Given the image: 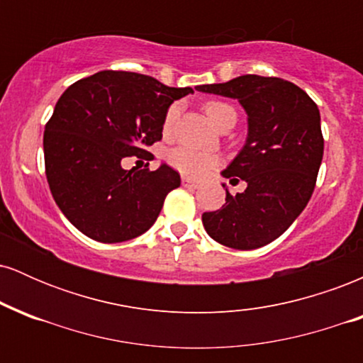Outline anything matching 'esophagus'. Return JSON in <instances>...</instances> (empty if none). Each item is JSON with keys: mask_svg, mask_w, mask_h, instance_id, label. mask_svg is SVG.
Wrapping results in <instances>:
<instances>
[{"mask_svg": "<svg viewBox=\"0 0 363 363\" xmlns=\"http://www.w3.org/2000/svg\"><path fill=\"white\" fill-rule=\"evenodd\" d=\"M182 186L187 187V189H198L199 184L196 181H191V179L187 177H182Z\"/></svg>", "mask_w": 363, "mask_h": 363, "instance_id": "obj_1", "label": "esophagus"}]
</instances>
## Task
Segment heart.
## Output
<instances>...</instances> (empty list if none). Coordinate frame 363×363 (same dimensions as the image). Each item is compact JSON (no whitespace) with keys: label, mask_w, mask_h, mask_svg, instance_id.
Returning <instances> with one entry per match:
<instances>
[{"label":"heart","mask_w":363,"mask_h":363,"mask_svg":"<svg viewBox=\"0 0 363 363\" xmlns=\"http://www.w3.org/2000/svg\"><path fill=\"white\" fill-rule=\"evenodd\" d=\"M205 112L208 119L213 123V126H218L220 123L228 118L237 119V112L230 104L222 102V101H208L205 104ZM177 119V109L176 107H169L167 112H165L164 124H162V129H164V135L169 136L170 133L174 131V126H176ZM167 162L170 167H174L177 172H181L182 176L199 179L205 177L210 170H213L216 165H218V158L211 153L199 152V150L189 148V147H177L172 148L167 155Z\"/></svg>","instance_id":"obj_1"}]
</instances>
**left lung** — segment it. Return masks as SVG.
Segmentation results:
<instances>
[{"instance_id":"left-lung-1","label":"left lung","mask_w":363,"mask_h":363,"mask_svg":"<svg viewBox=\"0 0 363 363\" xmlns=\"http://www.w3.org/2000/svg\"><path fill=\"white\" fill-rule=\"evenodd\" d=\"M196 90L237 99L249 123L244 148L222 172L247 187L235 196L227 191L220 210L203 213L205 230L227 247H262L295 222L314 193L324 152L318 106L301 86L277 77L244 74Z\"/></svg>"}]
</instances>
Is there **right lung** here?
Instances as JSON below:
<instances>
[{
    "label": "right lung",
    "instance_id": "obj_1",
    "mask_svg": "<svg viewBox=\"0 0 363 363\" xmlns=\"http://www.w3.org/2000/svg\"><path fill=\"white\" fill-rule=\"evenodd\" d=\"M191 91L112 69L65 90L45 124V177L56 205L82 234L104 244L124 242L155 223L181 177L169 165L124 170L121 162L147 155L162 140L170 104Z\"/></svg>",
    "mask_w": 363,
    "mask_h": 363
}]
</instances>
